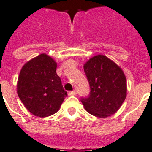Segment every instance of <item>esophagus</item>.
Returning <instances> with one entry per match:
<instances>
[{"instance_id":"obj_1","label":"esophagus","mask_w":152,"mask_h":152,"mask_svg":"<svg viewBox=\"0 0 152 152\" xmlns=\"http://www.w3.org/2000/svg\"><path fill=\"white\" fill-rule=\"evenodd\" d=\"M76 94V91H75V90L69 91V92H68L69 96H75Z\"/></svg>"}]
</instances>
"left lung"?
Masks as SVG:
<instances>
[{
	"instance_id": "1",
	"label": "left lung",
	"mask_w": 152,
	"mask_h": 152,
	"mask_svg": "<svg viewBox=\"0 0 152 152\" xmlns=\"http://www.w3.org/2000/svg\"><path fill=\"white\" fill-rule=\"evenodd\" d=\"M90 86L89 96L81 98L89 113L106 118L117 112L127 94V82L122 69L107 56L97 55L84 64Z\"/></svg>"
}]
</instances>
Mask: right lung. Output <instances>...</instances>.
<instances>
[{"instance_id":"add662e5","label":"right lung","mask_w":152,"mask_h":152,"mask_svg":"<svg viewBox=\"0 0 152 152\" xmlns=\"http://www.w3.org/2000/svg\"><path fill=\"white\" fill-rule=\"evenodd\" d=\"M56 63L42 53L23 65L18 80V94L26 109L39 117L56 113L67 96L60 76Z\"/></svg>"}]
</instances>
